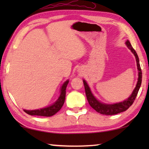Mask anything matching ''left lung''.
Segmentation results:
<instances>
[{
    "label": "left lung",
    "instance_id": "8db88e82",
    "mask_svg": "<svg viewBox=\"0 0 149 149\" xmlns=\"http://www.w3.org/2000/svg\"><path fill=\"white\" fill-rule=\"evenodd\" d=\"M125 45H127V48L131 50L132 54L134 55L136 60V64H137V69L138 71V81L136 83V87L134 88V91H132V94L127 97V99L123 100V102H120L114 103V104H106L103 103L98 100L96 97H95L93 94L91 92L90 87H89L88 84L86 82V81L83 79V83H84L85 90V94H86L87 101L89 104V105L97 111V113L102 114V115H116V114L122 113V112L125 111L126 110L129 109L130 107H131L132 104L135 100L136 95L138 94V91L142 83V71L141 68H140V65L139 62V58L137 54H136V51L132 47L131 43L129 40H127L125 42Z\"/></svg>",
    "mask_w": 149,
    "mask_h": 149
}]
</instances>
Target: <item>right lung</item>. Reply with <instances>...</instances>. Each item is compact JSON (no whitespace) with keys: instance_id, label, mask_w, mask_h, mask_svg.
I'll return each mask as SVG.
<instances>
[{"instance_id":"obj_1","label":"right lung","mask_w":149,"mask_h":149,"mask_svg":"<svg viewBox=\"0 0 149 149\" xmlns=\"http://www.w3.org/2000/svg\"><path fill=\"white\" fill-rule=\"evenodd\" d=\"M69 80L65 81L63 83L60 88V96L57 100L51 104L49 107H46L42 109H36V110H26L24 109V111L28 115H36V116H42V117H51L54 115L55 114L58 113L60 110L62 109L63 104L65 101V97H66V87L68 84Z\"/></svg>"}]
</instances>
